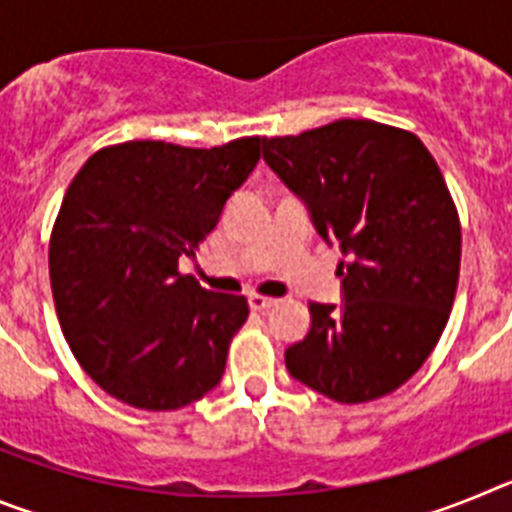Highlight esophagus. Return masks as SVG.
<instances>
[{
	"instance_id": "obj_1",
	"label": "esophagus",
	"mask_w": 512,
	"mask_h": 512,
	"mask_svg": "<svg viewBox=\"0 0 512 512\" xmlns=\"http://www.w3.org/2000/svg\"><path fill=\"white\" fill-rule=\"evenodd\" d=\"M248 305H251V310L264 312V310H269V307L277 305V300H274V297H264V295H251L248 297Z\"/></svg>"
}]
</instances>
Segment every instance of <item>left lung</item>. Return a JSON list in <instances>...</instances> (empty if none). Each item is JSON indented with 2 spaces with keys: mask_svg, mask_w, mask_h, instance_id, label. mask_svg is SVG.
<instances>
[{
  "mask_svg": "<svg viewBox=\"0 0 512 512\" xmlns=\"http://www.w3.org/2000/svg\"><path fill=\"white\" fill-rule=\"evenodd\" d=\"M264 161L343 253V300L310 302L307 336L284 351L289 374L336 402L390 395L431 356L459 284V215L436 161L413 133L372 120L264 138Z\"/></svg>",
  "mask_w": 512,
  "mask_h": 512,
  "instance_id": "obj_1",
  "label": "left lung"
}]
</instances>
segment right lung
Instances as JSON below:
<instances>
[{"label":"right lung","mask_w":512,"mask_h":512,"mask_svg":"<svg viewBox=\"0 0 512 512\" xmlns=\"http://www.w3.org/2000/svg\"><path fill=\"white\" fill-rule=\"evenodd\" d=\"M264 138L215 148L128 140L94 153L51 235V289L81 369L140 410H179L215 390L246 297L179 274L261 158Z\"/></svg>","instance_id":"obj_1"}]
</instances>
